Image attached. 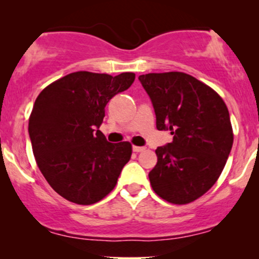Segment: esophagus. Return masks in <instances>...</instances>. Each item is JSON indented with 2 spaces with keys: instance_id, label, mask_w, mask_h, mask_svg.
Masks as SVG:
<instances>
[{
  "instance_id": "34e87169",
  "label": "esophagus",
  "mask_w": 259,
  "mask_h": 259,
  "mask_svg": "<svg viewBox=\"0 0 259 259\" xmlns=\"http://www.w3.org/2000/svg\"><path fill=\"white\" fill-rule=\"evenodd\" d=\"M145 150H146V148H145V147H142V146H134L133 147V151H134V152H142V151H145Z\"/></svg>"
}]
</instances>
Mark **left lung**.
<instances>
[{
    "label": "left lung",
    "mask_w": 259,
    "mask_h": 259,
    "mask_svg": "<svg viewBox=\"0 0 259 259\" xmlns=\"http://www.w3.org/2000/svg\"><path fill=\"white\" fill-rule=\"evenodd\" d=\"M139 80L152 101L157 129L173 135V142L156 150L151 186L170 203L194 202L214 185L233 147L228 107L212 88L186 73H150Z\"/></svg>",
    "instance_id": "8db88e82"
}]
</instances>
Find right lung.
Segmentation results:
<instances>
[{
	"label": "right lung",
	"instance_id": "right-lung-1",
	"mask_svg": "<svg viewBox=\"0 0 259 259\" xmlns=\"http://www.w3.org/2000/svg\"><path fill=\"white\" fill-rule=\"evenodd\" d=\"M134 80V73L75 72L37 96L29 118L32 152L45 179L65 200L94 204L117 185L132 144H112L95 129L102 124L109 100Z\"/></svg>",
	"mask_w": 259,
	"mask_h": 259
}]
</instances>
